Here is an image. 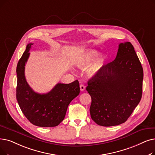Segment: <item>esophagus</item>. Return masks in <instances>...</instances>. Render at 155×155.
I'll return each instance as SVG.
<instances>
[{
    "label": "esophagus",
    "instance_id": "1",
    "mask_svg": "<svg viewBox=\"0 0 155 155\" xmlns=\"http://www.w3.org/2000/svg\"><path fill=\"white\" fill-rule=\"evenodd\" d=\"M85 85H84V84H80V91L83 92V91L85 90Z\"/></svg>",
    "mask_w": 155,
    "mask_h": 155
}]
</instances>
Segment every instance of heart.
I'll list each match as a JSON object with an SVG mask.
<instances>
[{
  "label": "heart",
  "mask_w": 155,
  "mask_h": 155,
  "mask_svg": "<svg viewBox=\"0 0 155 155\" xmlns=\"http://www.w3.org/2000/svg\"><path fill=\"white\" fill-rule=\"evenodd\" d=\"M97 54L98 52L95 50H89L87 51L83 55L77 59L75 64L78 68L84 70L89 66ZM103 62V59L101 58H98L94 60L87 71V75L90 77L96 75V74L101 67Z\"/></svg>",
  "instance_id": "obj_1"
}]
</instances>
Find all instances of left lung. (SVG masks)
<instances>
[{"label":"left lung","mask_w":155,"mask_h":155,"mask_svg":"<svg viewBox=\"0 0 155 155\" xmlns=\"http://www.w3.org/2000/svg\"><path fill=\"white\" fill-rule=\"evenodd\" d=\"M143 80V69L133 45L120 43L115 60L103 66L87 82L92 119L104 127L126 122L141 99Z\"/></svg>","instance_id":"1"}]
</instances>
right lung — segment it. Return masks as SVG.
<instances>
[{
  "label": "right lung",
  "instance_id": "obj_1",
  "mask_svg": "<svg viewBox=\"0 0 155 155\" xmlns=\"http://www.w3.org/2000/svg\"><path fill=\"white\" fill-rule=\"evenodd\" d=\"M32 43H29L17 64L16 99L24 115L38 127H52L64 120L68 106L80 93L78 80L70 84L58 83L49 92L38 94L33 91L25 76V68Z\"/></svg>",
  "mask_w": 155,
  "mask_h": 155
}]
</instances>
